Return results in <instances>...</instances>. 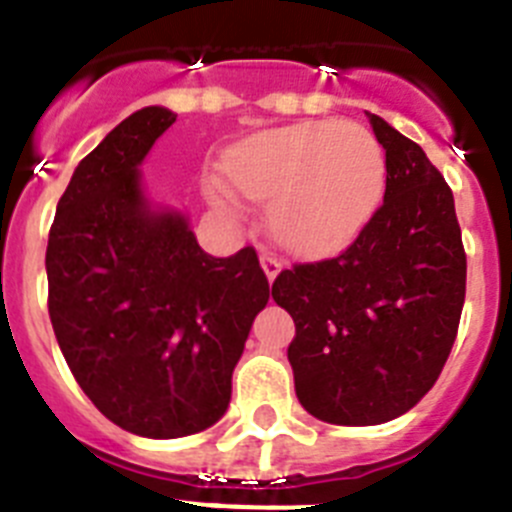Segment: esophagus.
<instances>
[{"instance_id": "34e87169", "label": "esophagus", "mask_w": 512, "mask_h": 512, "mask_svg": "<svg viewBox=\"0 0 512 512\" xmlns=\"http://www.w3.org/2000/svg\"><path fill=\"white\" fill-rule=\"evenodd\" d=\"M260 265H262V270H265L267 280H275L278 278L280 270H283V262H280V257L273 255V252H262Z\"/></svg>"}]
</instances>
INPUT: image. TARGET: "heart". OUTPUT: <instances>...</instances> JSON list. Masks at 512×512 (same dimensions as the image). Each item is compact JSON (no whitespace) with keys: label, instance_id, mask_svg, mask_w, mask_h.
Instances as JSON below:
<instances>
[{"label":"heart","instance_id":"heart-1","mask_svg":"<svg viewBox=\"0 0 512 512\" xmlns=\"http://www.w3.org/2000/svg\"><path fill=\"white\" fill-rule=\"evenodd\" d=\"M224 173L229 182L222 173L206 176V199L232 211L237 187L247 199L270 201L273 237L301 255H331L354 242L388 181L380 142L349 122H301L247 137L229 150Z\"/></svg>","mask_w":512,"mask_h":512}]
</instances>
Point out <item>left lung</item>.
I'll list each match as a JSON object with an SVG mask.
<instances>
[{
	"mask_svg": "<svg viewBox=\"0 0 512 512\" xmlns=\"http://www.w3.org/2000/svg\"><path fill=\"white\" fill-rule=\"evenodd\" d=\"M385 199L336 257L296 262L273 298L293 316L296 395L319 421H393L434 388L457 339L467 255L449 183L421 147L370 114Z\"/></svg>",
	"mask_w": 512,
	"mask_h": 512,
	"instance_id": "left-lung-1",
	"label": "left lung"
}]
</instances>
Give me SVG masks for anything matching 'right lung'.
<instances>
[{
	"instance_id": "add662e5",
	"label": "right lung",
	"mask_w": 512,
	"mask_h": 512,
	"mask_svg": "<svg viewBox=\"0 0 512 512\" xmlns=\"http://www.w3.org/2000/svg\"><path fill=\"white\" fill-rule=\"evenodd\" d=\"M173 122L140 109L78 163L45 252L50 324L73 377L109 421L147 439L224 416L270 298L255 247L211 257L181 214L147 206L137 168Z\"/></svg>"
}]
</instances>
